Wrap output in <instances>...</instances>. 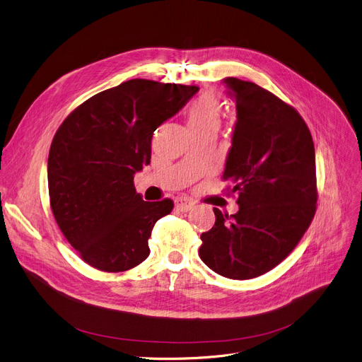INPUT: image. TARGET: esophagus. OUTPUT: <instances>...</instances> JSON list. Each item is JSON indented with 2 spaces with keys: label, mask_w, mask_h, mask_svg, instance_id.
<instances>
[{
  "label": "esophagus",
  "mask_w": 362,
  "mask_h": 362,
  "mask_svg": "<svg viewBox=\"0 0 362 362\" xmlns=\"http://www.w3.org/2000/svg\"><path fill=\"white\" fill-rule=\"evenodd\" d=\"M194 203L188 200V199H184V197H178L175 199V207L180 210V211H188L191 209H194Z\"/></svg>",
  "instance_id": "obj_1"
}]
</instances>
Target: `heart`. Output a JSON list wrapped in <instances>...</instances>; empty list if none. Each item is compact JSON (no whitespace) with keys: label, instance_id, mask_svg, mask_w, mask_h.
<instances>
[{"label":"heart","instance_id":"1","mask_svg":"<svg viewBox=\"0 0 362 362\" xmlns=\"http://www.w3.org/2000/svg\"><path fill=\"white\" fill-rule=\"evenodd\" d=\"M222 106L218 96L206 93L200 96L187 112V125L189 133L216 132L221 124Z\"/></svg>","mask_w":362,"mask_h":362}]
</instances>
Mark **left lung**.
I'll list each match as a JSON object with an SVG mask.
<instances>
[{"instance_id":"8db88e82","label":"left lung","mask_w":362,"mask_h":362,"mask_svg":"<svg viewBox=\"0 0 362 362\" xmlns=\"http://www.w3.org/2000/svg\"><path fill=\"white\" fill-rule=\"evenodd\" d=\"M237 122L222 178L240 210L202 233L203 263L229 279H252L278 266L300 243L317 203L315 152L305 121L256 83L226 77Z\"/></svg>"}]
</instances>
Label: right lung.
Wrapping results in <instances>:
<instances>
[{
    "label": "right lung",
    "mask_w": 362,
    "mask_h": 362,
    "mask_svg": "<svg viewBox=\"0 0 362 362\" xmlns=\"http://www.w3.org/2000/svg\"><path fill=\"white\" fill-rule=\"evenodd\" d=\"M197 90L133 78L83 102L59 125L48 156L51 209L88 264L115 273L147 259L152 229L174 203L144 202L134 174L151 163L153 132Z\"/></svg>",
    "instance_id": "obj_1"
}]
</instances>
